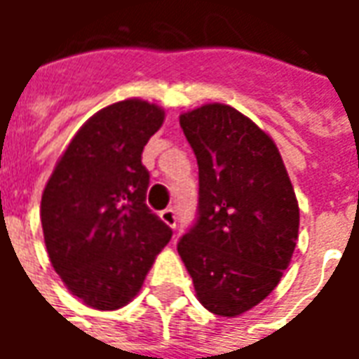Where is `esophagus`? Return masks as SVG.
<instances>
[{
  "label": "esophagus",
  "instance_id": "1",
  "mask_svg": "<svg viewBox=\"0 0 359 359\" xmlns=\"http://www.w3.org/2000/svg\"><path fill=\"white\" fill-rule=\"evenodd\" d=\"M159 217L163 219V223L165 225H169L171 229H175L177 226V213H175V210H163L161 213H159Z\"/></svg>",
  "mask_w": 359,
  "mask_h": 359
}]
</instances>
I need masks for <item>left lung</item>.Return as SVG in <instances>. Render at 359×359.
Listing matches in <instances>:
<instances>
[{
	"label": "left lung",
	"mask_w": 359,
	"mask_h": 359,
	"mask_svg": "<svg viewBox=\"0 0 359 359\" xmlns=\"http://www.w3.org/2000/svg\"><path fill=\"white\" fill-rule=\"evenodd\" d=\"M198 161V217L177 244L211 313L241 316L278 285L300 210L275 142L241 111L208 103L180 115Z\"/></svg>",
	"instance_id": "obj_1"
}]
</instances>
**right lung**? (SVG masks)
<instances>
[{"label": "right lung", "instance_id": "1", "mask_svg": "<svg viewBox=\"0 0 359 359\" xmlns=\"http://www.w3.org/2000/svg\"><path fill=\"white\" fill-rule=\"evenodd\" d=\"M156 103L125 100L97 111L74 134L43 188L42 229L67 288L95 309H118L138 294L171 241L146 205L144 146L163 125Z\"/></svg>", "mask_w": 359, "mask_h": 359}]
</instances>
